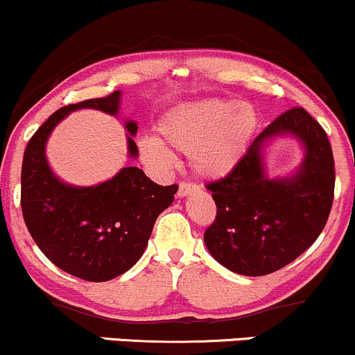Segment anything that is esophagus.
<instances>
[{"mask_svg": "<svg viewBox=\"0 0 355 355\" xmlns=\"http://www.w3.org/2000/svg\"><path fill=\"white\" fill-rule=\"evenodd\" d=\"M198 191V186L193 184V182H181L178 189V198H186V196H191Z\"/></svg>", "mask_w": 355, "mask_h": 355, "instance_id": "obj_1", "label": "esophagus"}]
</instances>
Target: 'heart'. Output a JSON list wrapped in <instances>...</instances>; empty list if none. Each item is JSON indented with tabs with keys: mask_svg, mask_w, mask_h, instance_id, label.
<instances>
[{
	"mask_svg": "<svg viewBox=\"0 0 355 355\" xmlns=\"http://www.w3.org/2000/svg\"><path fill=\"white\" fill-rule=\"evenodd\" d=\"M259 129L254 106L237 99H201L171 110L161 119L156 137L137 143L141 159L156 169H169L171 154L164 146L189 156L191 169L204 179L231 174L244 159Z\"/></svg>",
	"mask_w": 355,
	"mask_h": 355,
	"instance_id": "b5f03b06",
	"label": "heart"
}]
</instances>
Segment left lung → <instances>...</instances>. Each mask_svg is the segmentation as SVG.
Instances as JSON below:
<instances>
[{
	"instance_id": "8db88e82",
	"label": "left lung",
	"mask_w": 355,
	"mask_h": 355,
	"mask_svg": "<svg viewBox=\"0 0 355 355\" xmlns=\"http://www.w3.org/2000/svg\"><path fill=\"white\" fill-rule=\"evenodd\" d=\"M284 135L302 143L303 162L289 177L268 178L263 149ZM334 182L326 131L302 107L286 111L254 139L231 174L206 186L218 207L214 223L204 232L207 251L243 276L276 272L297 259L322 232Z\"/></svg>"
}]
</instances>
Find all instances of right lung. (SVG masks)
Returning <instances> with one entry per match:
<instances>
[{
    "label": "right lung",
    "instance_id": "add662e5",
    "mask_svg": "<svg viewBox=\"0 0 355 355\" xmlns=\"http://www.w3.org/2000/svg\"><path fill=\"white\" fill-rule=\"evenodd\" d=\"M121 91L69 104L33 135L21 168V209L41 252L61 270L91 282L121 276L141 259L157 216L174 201L178 186H159L143 169L123 168L96 186H73L49 168L46 143L69 112L98 110L118 116ZM128 156L137 157L136 121H124Z\"/></svg>",
    "mask_w": 355,
    "mask_h": 355
}]
</instances>
